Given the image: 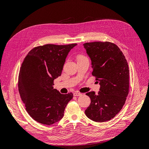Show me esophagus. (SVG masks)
<instances>
[{
  "instance_id": "obj_1",
  "label": "esophagus",
  "mask_w": 149,
  "mask_h": 149,
  "mask_svg": "<svg viewBox=\"0 0 149 149\" xmlns=\"http://www.w3.org/2000/svg\"><path fill=\"white\" fill-rule=\"evenodd\" d=\"M81 94H82L81 93H79V92H78V91L74 93V96H79L81 95Z\"/></svg>"
}]
</instances>
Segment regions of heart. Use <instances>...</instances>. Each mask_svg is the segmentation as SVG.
I'll return each mask as SVG.
<instances>
[{
	"label": "heart",
	"instance_id": "heart-1",
	"mask_svg": "<svg viewBox=\"0 0 149 149\" xmlns=\"http://www.w3.org/2000/svg\"><path fill=\"white\" fill-rule=\"evenodd\" d=\"M86 58L84 55H78L77 56V59L78 60H80V59H82V58Z\"/></svg>",
	"mask_w": 149,
	"mask_h": 149
}]
</instances>
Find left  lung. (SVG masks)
<instances>
[{"instance_id":"1","label":"left lung","mask_w":149,"mask_h":149,"mask_svg":"<svg viewBox=\"0 0 149 149\" xmlns=\"http://www.w3.org/2000/svg\"><path fill=\"white\" fill-rule=\"evenodd\" d=\"M83 45L91 58L92 74L100 84L97 94L94 91L86 94L91 104L85 114L93 121L103 123L114 118L124 105L129 88L128 63L114 43L94 42Z\"/></svg>"}]
</instances>
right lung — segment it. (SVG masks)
<instances>
[{
    "instance_id": "right-lung-1",
    "label": "right lung",
    "mask_w": 149,
    "mask_h": 149,
    "mask_svg": "<svg viewBox=\"0 0 149 149\" xmlns=\"http://www.w3.org/2000/svg\"><path fill=\"white\" fill-rule=\"evenodd\" d=\"M76 45L35 47L22 63L19 91L28 114L40 124L52 125L61 120L73 97L72 93L63 94L54 89L53 81L61 76L68 54Z\"/></svg>"
}]
</instances>
